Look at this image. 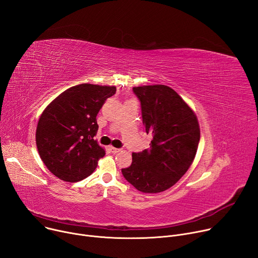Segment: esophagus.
I'll list each match as a JSON object with an SVG mask.
<instances>
[{
  "mask_svg": "<svg viewBox=\"0 0 258 258\" xmlns=\"http://www.w3.org/2000/svg\"><path fill=\"white\" fill-rule=\"evenodd\" d=\"M109 149H110V151H111L112 153H117V152H119V151H120V149H119V148H115V147H113V146H110V147H109Z\"/></svg>",
  "mask_w": 258,
  "mask_h": 258,
  "instance_id": "esophagus-1",
  "label": "esophagus"
}]
</instances>
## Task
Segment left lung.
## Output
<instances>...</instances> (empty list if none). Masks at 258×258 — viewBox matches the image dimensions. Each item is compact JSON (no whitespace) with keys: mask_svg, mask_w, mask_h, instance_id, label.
<instances>
[{"mask_svg":"<svg viewBox=\"0 0 258 258\" xmlns=\"http://www.w3.org/2000/svg\"><path fill=\"white\" fill-rule=\"evenodd\" d=\"M133 91L141 103L145 132L152 135L150 148L133 153L122 175L136 189L157 194L172 187L195 159L200 125L195 112L167 85H144Z\"/></svg>","mask_w":258,"mask_h":258,"instance_id":"1","label":"left lung"}]
</instances>
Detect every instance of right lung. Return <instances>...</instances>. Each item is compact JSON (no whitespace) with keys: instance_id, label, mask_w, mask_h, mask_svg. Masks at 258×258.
<instances>
[{"instance_id":"obj_1","label":"right lung","mask_w":258,"mask_h":258,"mask_svg":"<svg viewBox=\"0 0 258 258\" xmlns=\"http://www.w3.org/2000/svg\"><path fill=\"white\" fill-rule=\"evenodd\" d=\"M115 86L82 83L61 92L43 111L36 131L41 159L57 178L78 182L88 177L105 155L95 136L97 115Z\"/></svg>"}]
</instances>
